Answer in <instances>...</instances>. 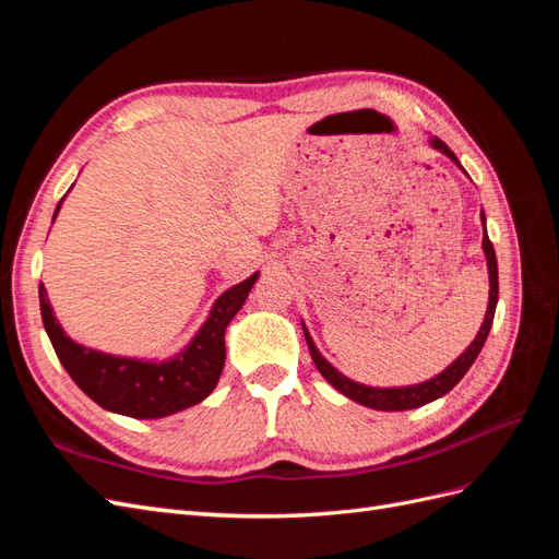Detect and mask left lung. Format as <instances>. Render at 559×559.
Here are the masks:
<instances>
[{"instance_id":"left-lung-1","label":"left lung","mask_w":559,"mask_h":559,"mask_svg":"<svg viewBox=\"0 0 559 559\" xmlns=\"http://www.w3.org/2000/svg\"><path fill=\"white\" fill-rule=\"evenodd\" d=\"M431 146L443 151L445 156H450L456 165H460V160H456V156L452 154V151L448 148L445 142H441L438 138L431 140ZM483 226H485V216H483ZM483 249H485V257H487V267H489V302H487V314H485V321L483 326L476 335V341H473L466 352L462 354L460 359H456L452 366H448L441 376H436L433 380L429 382H421V384H413V386H396V389H376V386H364V384H357L347 380L345 376L337 373V370L321 357V354L317 352L312 337L308 335L306 326H302V331H306V341H308V347H310V354H312V361L317 366V370L321 376H324L337 392L345 394L347 399L357 401L361 405H368V408H376V411H413V408H419V405L425 403H431L436 399H441L443 394H448L450 389L460 382L466 370L471 368V364L478 359V354L487 341V333L489 329H492V321H495V310H497V298H499V270H497V253H495V247L492 242H489L487 233L483 238Z\"/></svg>"}]
</instances>
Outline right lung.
I'll return each instance as SVG.
<instances>
[{"mask_svg": "<svg viewBox=\"0 0 559 559\" xmlns=\"http://www.w3.org/2000/svg\"><path fill=\"white\" fill-rule=\"evenodd\" d=\"M58 210L60 202L56 214ZM257 277L259 275H251L218 298L193 343L179 357L163 364L121 359L76 345L56 321L44 284H39V306L50 345L83 394L103 405L105 411L138 419H156L191 408L212 394L226 361L224 331L235 312L245 306Z\"/></svg>", "mask_w": 559, "mask_h": 559, "instance_id": "right-lung-1", "label": "right lung"}]
</instances>
